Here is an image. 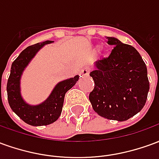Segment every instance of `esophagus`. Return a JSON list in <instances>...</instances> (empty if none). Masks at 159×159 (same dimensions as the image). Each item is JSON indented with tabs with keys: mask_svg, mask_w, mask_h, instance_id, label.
Instances as JSON below:
<instances>
[{
	"mask_svg": "<svg viewBox=\"0 0 159 159\" xmlns=\"http://www.w3.org/2000/svg\"><path fill=\"white\" fill-rule=\"evenodd\" d=\"M89 70L90 69L89 67H84L83 69L81 70V71H80V75L82 76H88L89 74Z\"/></svg>",
	"mask_w": 159,
	"mask_h": 159,
	"instance_id": "34e87169",
	"label": "esophagus"
}]
</instances>
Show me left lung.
<instances>
[{
	"label": "left lung",
	"instance_id": "8db88e82",
	"mask_svg": "<svg viewBox=\"0 0 159 159\" xmlns=\"http://www.w3.org/2000/svg\"><path fill=\"white\" fill-rule=\"evenodd\" d=\"M106 38L114 48L108 57L94 62L95 70L89 74L94 82L89 100L98 115L123 122L146 104L150 88L147 66L134 47L116 37Z\"/></svg>",
	"mask_w": 159,
	"mask_h": 159
}]
</instances>
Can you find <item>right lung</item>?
<instances>
[{"instance_id":"obj_1","label":"right lung","mask_w":159,"mask_h":159,"mask_svg":"<svg viewBox=\"0 0 159 159\" xmlns=\"http://www.w3.org/2000/svg\"><path fill=\"white\" fill-rule=\"evenodd\" d=\"M52 42L53 41H45L23 50L12 62L7 84V99L11 109L25 123L31 126H44L54 123L61 114L66 93L79 79V76L76 75L58 83L49 96L38 105H30L23 99L20 83L24 70L44 46Z\"/></svg>"}]
</instances>
